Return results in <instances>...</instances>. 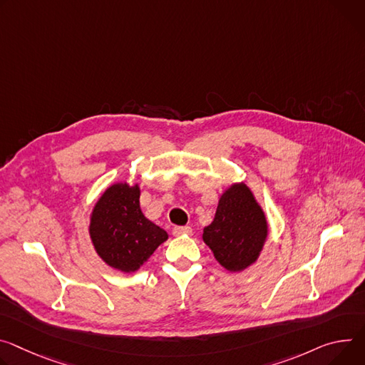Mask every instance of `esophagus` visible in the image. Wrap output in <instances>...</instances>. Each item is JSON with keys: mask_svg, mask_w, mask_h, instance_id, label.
<instances>
[{"mask_svg": "<svg viewBox=\"0 0 365 365\" xmlns=\"http://www.w3.org/2000/svg\"><path fill=\"white\" fill-rule=\"evenodd\" d=\"M173 235L176 237H180V236H190L192 235V228L185 225V227H175L173 228Z\"/></svg>", "mask_w": 365, "mask_h": 365, "instance_id": "34e87169", "label": "esophagus"}]
</instances>
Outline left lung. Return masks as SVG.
<instances>
[{"instance_id":"left-lung-1","label":"left lung","mask_w":365,"mask_h":365,"mask_svg":"<svg viewBox=\"0 0 365 365\" xmlns=\"http://www.w3.org/2000/svg\"><path fill=\"white\" fill-rule=\"evenodd\" d=\"M202 239L230 272L245 271L257 260L268 239V221L247 185L242 182L225 189Z\"/></svg>"}]
</instances>
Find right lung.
<instances>
[{
  "label": "right lung",
  "mask_w": 365,
  "mask_h": 365,
  "mask_svg": "<svg viewBox=\"0 0 365 365\" xmlns=\"http://www.w3.org/2000/svg\"><path fill=\"white\" fill-rule=\"evenodd\" d=\"M140 193L138 185L115 183L98 197L90 217L94 250L110 268L126 274L138 271L169 237L143 214Z\"/></svg>",
  "instance_id": "add662e5"
}]
</instances>
